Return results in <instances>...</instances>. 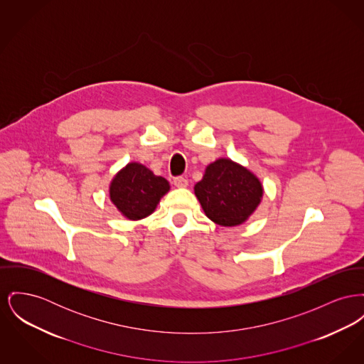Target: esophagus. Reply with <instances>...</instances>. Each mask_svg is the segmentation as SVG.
Segmentation results:
<instances>
[{
	"instance_id": "obj_1",
	"label": "esophagus",
	"mask_w": 364,
	"mask_h": 364,
	"mask_svg": "<svg viewBox=\"0 0 364 364\" xmlns=\"http://www.w3.org/2000/svg\"><path fill=\"white\" fill-rule=\"evenodd\" d=\"M173 183H174V186L177 187V188H184V187H187L188 186V180L186 178V177H176L174 180H173Z\"/></svg>"
}]
</instances>
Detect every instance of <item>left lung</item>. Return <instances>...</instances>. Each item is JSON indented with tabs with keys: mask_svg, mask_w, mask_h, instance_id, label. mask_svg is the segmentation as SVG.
I'll list each match as a JSON object with an SVG mask.
<instances>
[{
	"mask_svg": "<svg viewBox=\"0 0 364 364\" xmlns=\"http://www.w3.org/2000/svg\"><path fill=\"white\" fill-rule=\"evenodd\" d=\"M205 214L221 227H236L256 212L264 188L253 171L230 158H218L206 166L193 187Z\"/></svg>",
	"mask_w": 364,
	"mask_h": 364,
	"instance_id": "1",
	"label": "left lung"
}]
</instances>
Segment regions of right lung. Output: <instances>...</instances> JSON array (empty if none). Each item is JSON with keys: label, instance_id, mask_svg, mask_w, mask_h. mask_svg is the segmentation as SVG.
<instances>
[{"label": "right lung", "instance_id": "1", "mask_svg": "<svg viewBox=\"0 0 364 364\" xmlns=\"http://www.w3.org/2000/svg\"><path fill=\"white\" fill-rule=\"evenodd\" d=\"M171 190L169 181L139 162H130L109 184V199L129 220H141L154 213L161 198Z\"/></svg>", "mask_w": 364, "mask_h": 364}]
</instances>
